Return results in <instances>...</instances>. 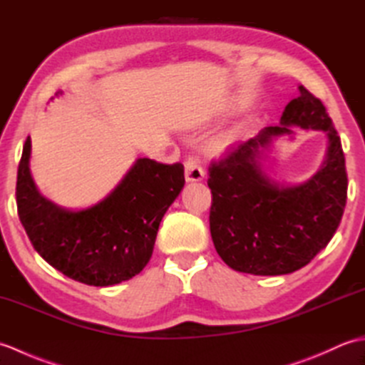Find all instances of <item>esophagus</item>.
Listing matches in <instances>:
<instances>
[{
	"instance_id": "obj_1",
	"label": "esophagus",
	"mask_w": 365,
	"mask_h": 365,
	"mask_svg": "<svg viewBox=\"0 0 365 365\" xmlns=\"http://www.w3.org/2000/svg\"><path fill=\"white\" fill-rule=\"evenodd\" d=\"M204 177V168L200 166L199 160L195 157H188L187 163H185V178H187V182H200Z\"/></svg>"
}]
</instances>
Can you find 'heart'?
Segmentation results:
<instances>
[{"instance_id":"obj_1","label":"heart","mask_w":365,"mask_h":365,"mask_svg":"<svg viewBox=\"0 0 365 365\" xmlns=\"http://www.w3.org/2000/svg\"><path fill=\"white\" fill-rule=\"evenodd\" d=\"M237 139V131H230V133H226L222 135L221 138L216 139V141L213 143V149L215 150H224L226 147H229L232 143H234Z\"/></svg>"}]
</instances>
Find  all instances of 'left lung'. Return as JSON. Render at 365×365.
<instances>
[{
    "mask_svg": "<svg viewBox=\"0 0 365 365\" xmlns=\"http://www.w3.org/2000/svg\"><path fill=\"white\" fill-rule=\"evenodd\" d=\"M298 89L281 125L260 130L208 168L213 245L240 273L279 276L306 267L342 220L348 178L340 138L320 100ZM290 126L322 129L329 138L324 165L299 185L279 184L262 169L264 152L279 135L292 134Z\"/></svg>",
    "mask_w": 365,
    "mask_h": 365,
    "instance_id": "obj_1",
    "label": "left lung"
}]
</instances>
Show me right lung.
Segmentation results:
<instances>
[{
	"label": "right lung",
	"mask_w": 365,
	"mask_h": 365,
	"mask_svg": "<svg viewBox=\"0 0 365 365\" xmlns=\"http://www.w3.org/2000/svg\"><path fill=\"white\" fill-rule=\"evenodd\" d=\"M29 158L28 136L15 196L19 218L41 257L73 281L96 287L120 284L141 273L152 257L163 216L185 185L182 163L138 158L100 202L71 210L38 192Z\"/></svg>",
	"instance_id": "obj_1"
}]
</instances>
